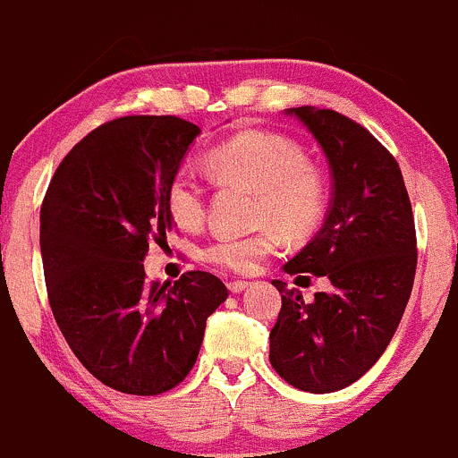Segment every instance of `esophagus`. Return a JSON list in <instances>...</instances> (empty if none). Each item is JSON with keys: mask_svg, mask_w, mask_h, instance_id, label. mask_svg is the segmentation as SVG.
<instances>
[{"mask_svg": "<svg viewBox=\"0 0 458 458\" xmlns=\"http://www.w3.org/2000/svg\"><path fill=\"white\" fill-rule=\"evenodd\" d=\"M249 284H250V282H244V279H235V282H229V284H227V288H229L233 294H238V293H242V290H247Z\"/></svg>", "mask_w": 458, "mask_h": 458, "instance_id": "1", "label": "esophagus"}]
</instances>
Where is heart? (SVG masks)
I'll return each mask as SVG.
<instances>
[{
	"label": "heart",
	"instance_id": "b5f03b06",
	"mask_svg": "<svg viewBox=\"0 0 458 458\" xmlns=\"http://www.w3.org/2000/svg\"><path fill=\"white\" fill-rule=\"evenodd\" d=\"M208 168L220 183H242L258 191L255 223L249 235H216L200 258L229 273H255L279 247V240H306L326 220L327 174L308 161L297 141L277 132L247 131L208 152ZM165 208L179 227L194 229L205 218V188L190 170H179L165 188Z\"/></svg>",
	"mask_w": 458,
	"mask_h": 458
}]
</instances>
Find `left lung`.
Instances as JSON below:
<instances>
[{"mask_svg":"<svg viewBox=\"0 0 458 458\" xmlns=\"http://www.w3.org/2000/svg\"><path fill=\"white\" fill-rule=\"evenodd\" d=\"M327 155L334 199L321 231L284 267L327 293L303 301L273 279L282 310L270 329V365L288 385L332 393L356 382L385 353L411 297L417 235L395 157L365 126L332 109H288Z\"/></svg>","mask_w":458,"mask_h":458,"instance_id":"1","label":"left lung"}]
</instances>
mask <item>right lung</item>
I'll return each instance as SVG.
<instances>
[{"mask_svg": "<svg viewBox=\"0 0 458 458\" xmlns=\"http://www.w3.org/2000/svg\"><path fill=\"white\" fill-rule=\"evenodd\" d=\"M200 129L176 115H126L67 152L41 205L47 299L91 376L131 395H159L185 380L205 323L229 290L188 270L148 282L144 258L174 229L165 188Z\"/></svg>", "mask_w": 458, "mask_h": 458, "instance_id": "right-lung-1", "label": "right lung"}]
</instances>
